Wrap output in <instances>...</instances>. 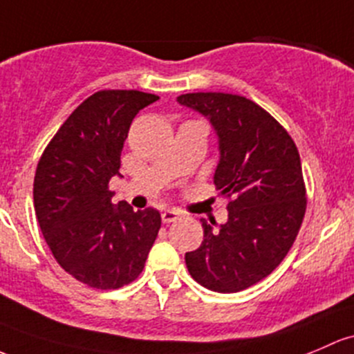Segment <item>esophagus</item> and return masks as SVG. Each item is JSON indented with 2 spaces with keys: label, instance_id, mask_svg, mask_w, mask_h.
<instances>
[{
  "label": "esophagus",
  "instance_id": "34e87169",
  "mask_svg": "<svg viewBox=\"0 0 354 354\" xmlns=\"http://www.w3.org/2000/svg\"><path fill=\"white\" fill-rule=\"evenodd\" d=\"M180 217H181V212L176 210V208H167V210H165L161 214V218L165 224H171V222L178 221Z\"/></svg>",
  "mask_w": 354,
  "mask_h": 354
}]
</instances>
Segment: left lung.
I'll use <instances>...</instances> for the list:
<instances>
[{
    "instance_id": "left-lung-1",
    "label": "left lung",
    "mask_w": 354,
    "mask_h": 354,
    "mask_svg": "<svg viewBox=\"0 0 354 354\" xmlns=\"http://www.w3.org/2000/svg\"><path fill=\"white\" fill-rule=\"evenodd\" d=\"M176 102L210 122L218 144L214 183L229 196L225 224L203 222V241L185 261L195 281L234 293L266 278L292 248L305 214L295 142L261 106L229 93H187Z\"/></svg>"
}]
</instances>
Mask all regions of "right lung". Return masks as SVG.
I'll list each match as a JSON object with an SVG mask.
<instances>
[{"label": "right lung", "instance_id": "1", "mask_svg": "<svg viewBox=\"0 0 354 354\" xmlns=\"http://www.w3.org/2000/svg\"><path fill=\"white\" fill-rule=\"evenodd\" d=\"M156 95L98 91L84 100L44 151L33 181V205L55 261L93 288L129 285L144 270L161 215L111 203L113 176L133 117Z\"/></svg>", "mask_w": 354, "mask_h": 354}]
</instances>
